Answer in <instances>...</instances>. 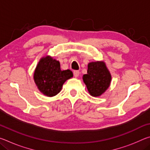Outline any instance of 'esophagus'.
I'll use <instances>...</instances> for the list:
<instances>
[{
    "mask_svg": "<svg viewBox=\"0 0 150 150\" xmlns=\"http://www.w3.org/2000/svg\"><path fill=\"white\" fill-rule=\"evenodd\" d=\"M79 71H74V72H73V75H74V77H77L79 75Z\"/></svg>",
    "mask_w": 150,
    "mask_h": 150,
    "instance_id": "1",
    "label": "esophagus"
}]
</instances>
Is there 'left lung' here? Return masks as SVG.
<instances>
[{
  "instance_id": "left-lung-1",
  "label": "left lung",
  "mask_w": 150,
  "mask_h": 150,
  "mask_svg": "<svg viewBox=\"0 0 150 150\" xmlns=\"http://www.w3.org/2000/svg\"><path fill=\"white\" fill-rule=\"evenodd\" d=\"M83 80L90 95L97 97L110 87L112 76L105 62L96 61L88 63L87 73L83 75Z\"/></svg>"
}]
</instances>
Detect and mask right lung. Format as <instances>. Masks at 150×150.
Here are the masks:
<instances>
[{
    "label": "right lung",
    "mask_w": 150,
    "mask_h": 150,
    "mask_svg": "<svg viewBox=\"0 0 150 150\" xmlns=\"http://www.w3.org/2000/svg\"><path fill=\"white\" fill-rule=\"evenodd\" d=\"M73 77L71 70H61L59 61L50 55L42 57L34 73V80L38 90L49 97L57 95L66 81Z\"/></svg>",
    "instance_id": "1"
}]
</instances>
